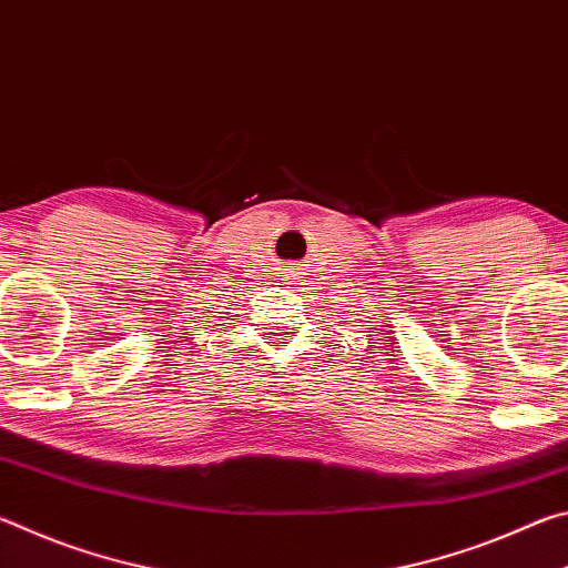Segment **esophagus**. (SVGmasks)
<instances>
[{
	"mask_svg": "<svg viewBox=\"0 0 568 568\" xmlns=\"http://www.w3.org/2000/svg\"><path fill=\"white\" fill-rule=\"evenodd\" d=\"M283 271H285V281H295V277H293V273L297 271V267H295V265H285V267H283Z\"/></svg>",
	"mask_w": 568,
	"mask_h": 568,
	"instance_id": "esophagus-1",
	"label": "esophagus"
}]
</instances>
